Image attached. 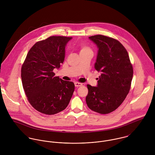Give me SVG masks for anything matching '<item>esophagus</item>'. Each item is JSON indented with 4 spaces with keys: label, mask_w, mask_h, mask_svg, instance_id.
<instances>
[{
    "label": "esophagus",
    "mask_w": 155,
    "mask_h": 155,
    "mask_svg": "<svg viewBox=\"0 0 155 155\" xmlns=\"http://www.w3.org/2000/svg\"><path fill=\"white\" fill-rule=\"evenodd\" d=\"M74 85H75L76 87H79L82 86V84L79 83V82H75L74 83Z\"/></svg>",
    "instance_id": "esophagus-1"
}]
</instances>
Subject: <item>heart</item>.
Listing matches in <instances>:
<instances>
[{"label": "heart", "instance_id": "obj_1", "mask_svg": "<svg viewBox=\"0 0 155 155\" xmlns=\"http://www.w3.org/2000/svg\"><path fill=\"white\" fill-rule=\"evenodd\" d=\"M89 52H92V49L89 46L85 44L80 45V54Z\"/></svg>", "mask_w": 155, "mask_h": 155}]
</instances>
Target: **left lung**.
<instances>
[{
  "mask_svg": "<svg viewBox=\"0 0 155 155\" xmlns=\"http://www.w3.org/2000/svg\"><path fill=\"white\" fill-rule=\"evenodd\" d=\"M89 39L98 48L94 67L101 76L97 87L87 85L86 102L91 110L107 114L115 110L129 93L133 66L127 51L118 41L100 35Z\"/></svg>",
  "mask_w": 155,
  "mask_h": 155,
  "instance_id": "obj_1",
  "label": "left lung"
}]
</instances>
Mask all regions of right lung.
Listing matches in <instances>:
<instances>
[{
	"label": "right lung",
	"mask_w": 155,
	"mask_h": 155,
	"mask_svg": "<svg viewBox=\"0 0 155 155\" xmlns=\"http://www.w3.org/2000/svg\"><path fill=\"white\" fill-rule=\"evenodd\" d=\"M72 38L51 36L29 50L21 68L25 94L36 110L52 115L64 110L74 91L72 82L54 76L65 58V48Z\"/></svg>",
	"instance_id": "obj_1"
}]
</instances>
